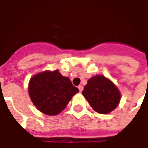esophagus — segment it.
Listing matches in <instances>:
<instances>
[{"label":"esophagus","mask_w":148,"mask_h":148,"mask_svg":"<svg viewBox=\"0 0 148 148\" xmlns=\"http://www.w3.org/2000/svg\"><path fill=\"white\" fill-rule=\"evenodd\" d=\"M77 88H78V90H79V92H82V91L83 90V87L82 86H78Z\"/></svg>","instance_id":"obj_1"}]
</instances>
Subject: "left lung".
I'll use <instances>...</instances> for the list:
<instances>
[{
    "label": "left lung",
    "mask_w": 148,
    "mask_h": 148,
    "mask_svg": "<svg viewBox=\"0 0 148 148\" xmlns=\"http://www.w3.org/2000/svg\"><path fill=\"white\" fill-rule=\"evenodd\" d=\"M93 110L107 114L117 107L121 93L117 87L103 75H96L88 80L82 91Z\"/></svg>",
    "instance_id": "8db88e82"
}]
</instances>
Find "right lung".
I'll list each match as a JSON object with an SVG mask.
<instances>
[{
    "label": "right lung",
    "mask_w": 148,
    "mask_h": 148,
    "mask_svg": "<svg viewBox=\"0 0 148 148\" xmlns=\"http://www.w3.org/2000/svg\"><path fill=\"white\" fill-rule=\"evenodd\" d=\"M79 92L70 78L58 70L34 75L29 82L28 93L35 106L42 113L55 116L66 107L72 97Z\"/></svg>",
    "instance_id": "obj_1"
}]
</instances>
